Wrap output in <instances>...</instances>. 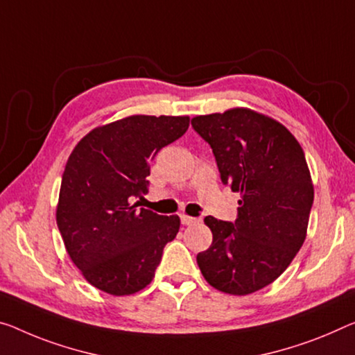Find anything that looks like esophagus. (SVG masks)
I'll return each instance as SVG.
<instances>
[{
  "instance_id": "1",
  "label": "esophagus",
  "mask_w": 355,
  "mask_h": 355,
  "mask_svg": "<svg viewBox=\"0 0 355 355\" xmlns=\"http://www.w3.org/2000/svg\"><path fill=\"white\" fill-rule=\"evenodd\" d=\"M181 222L184 223V225H193V223L200 222V219H198V217H190V216L182 214L181 216Z\"/></svg>"
}]
</instances>
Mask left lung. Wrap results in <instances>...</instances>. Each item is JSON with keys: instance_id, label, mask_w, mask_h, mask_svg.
Wrapping results in <instances>:
<instances>
[{"instance_id": "8db88e82", "label": "left lung", "mask_w": 355, "mask_h": 355, "mask_svg": "<svg viewBox=\"0 0 355 355\" xmlns=\"http://www.w3.org/2000/svg\"><path fill=\"white\" fill-rule=\"evenodd\" d=\"M192 127L211 146L222 184L241 195L234 223L205 217L212 244L196 261L217 291L257 292L306 238L314 187L303 149L284 125L244 107L198 116Z\"/></svg>"}]
</instances>
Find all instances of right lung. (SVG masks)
I'll return each mask as SVG.
<instances>
[{
	"label": "right lung",
	"mask_w": 355,
	"mask_h": 355,
	"mask_svg": "<svg viewBox=\"0 0 355 355\" xmlns=\"http://www.w3.org/2000/svg\"><path fill=\"white\" fill-rule=\"evenodd\" d=\"M187 116H132L98 127L71 152L60 185L57 225L71 260L92 286L130 295L155 275L178 216L139 208L150 162L187 132Z\"/></svg>",
	"instance_id": "add662e5"
}]
</instances>
